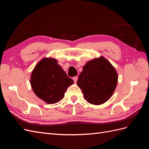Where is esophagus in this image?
Instances as JSON below:
<instances>
[{
	"label": "esophagus",
	"mask_w": 149,
	"mask_h": 149,
	"mask_svg": "<svg viewBox=\"0 0 149 149\" xmlns=\"http://www.w3.org/2000/svg\"><path fill=\"white\" fill-rule=\"evenodd\" d=\"M78 79V76H74V77H73V79L74 80V83H76V82H77Z\"/></svg>",
	"instance_id": "esophagus-1"
}]
</instances>
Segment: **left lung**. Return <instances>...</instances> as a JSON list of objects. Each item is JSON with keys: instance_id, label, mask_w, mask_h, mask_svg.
<instances>
[{"instance_id": "left-lung-1", "label": "left lung", "mask_w": 149, "mask_h": 149, "mask_svg": "<svg viewBox=\"0 0 149 149\" xmlns=\"http://www.w3.org/2000/svg\"><path fill=\"white\" fill-rule=\"evenodd\" d=\"M118 81L115 68L101 56L88 61L83 68L77 81L84 97L89 103L101 105L113 94Z\"/></svg>"}]
</instances>
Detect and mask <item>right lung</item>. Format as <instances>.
I'll return each mask as SVG.
<instances>
[{
	"instance_id": "obj_1",
	"label": "right lung",
	"mask_w": 149,
	"mask_h": 149,
	"mask_svg": "<svg viewBox=\"0 0 149 149\" xmlns=\"http://www.w3.org/2000/svg\"><path fill=\"white\" fill-rule=\"evenodd\" d=\"M73 83L55 58L50 57L42 58L30 76V84L34 93L47 104L61 101L67 88Z\"/></svg>"
}]
</instances>
